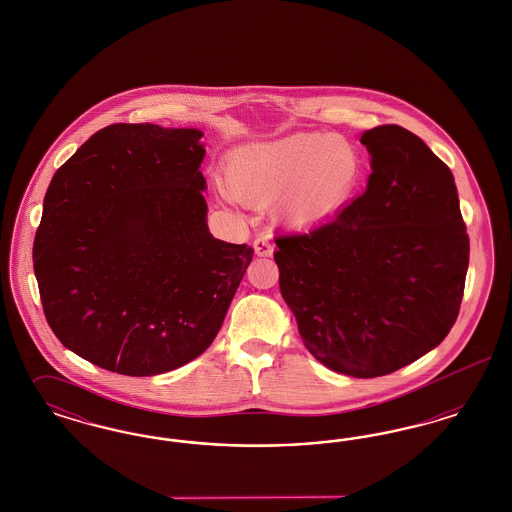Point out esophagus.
<instances>
[{"mask_svg":"<svg viewBox=\"0 0 512 512\" xmlns=\"http://www.w3.org/2000/svg\"><path fill=\"white\" fill-rule=\"evenodd\" d=\"M253 247H255V253H257L259 257H270V255L274 253V245H272V240H270L268 236L257 238V240L253 242Z\"/></svg>","mask_w":512,"mask_h":512,"instance_id":"obj_1","label":"esophagus"}]
</instances>
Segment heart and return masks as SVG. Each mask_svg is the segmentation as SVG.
<instances>
[{
	"label": "heart",
	"instance_id": "obj_1",
	"mask_svg": "<svg viewBox=\"0 0 512 512\" xmlns=\"http://www.w3.org/2000/svg\"><path fill=\"white\" fill-rule=\"evenodd\" d=\"M363 153L343 136L299 134L236 149L228 159L232 192L249 201L280 195V217L297 226L336 213L355 192Z\"/></svg>",
	"mask_w": 512,
	"mask_h": 512
}]
</instances>
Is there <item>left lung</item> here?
Wrapping results in <instances>:
<instances>
[{
    "mask_svg": "<svg viewBox=\"0 0 512 512\" xmlns=\"http://www.w3.org/2000/svg\"><path fill=\"white\" fill-rule=\"evenodd\" d=\"M370 176L332 219L276 236L280 292L311 355L376 378L411 365L453 328L468 270L455 178L413 132L366 130Z\"/></svg>",
    "mask_w": 512,
    "mask_h": 512,
    "instance_id": "8db88e82",
    "label": "left lung"
}]
</instances>
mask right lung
<instances>
[{
    "instance_id": "right-lung-1",
    "label": "right lung",
    "mask_w": 512,
    "mask_h": 512,
    "mask_svg": "<svg viewBox=\"0 0 512 512\" xmlns=\"http://www.w3.org/2000/svg\"><path fill=\"white\" fill-rule=\"evenodd\" d=\"M201 136L111 124L49 182L34 274L53 334L92 365L155 376L219 334L253 249L209 232Z\"/></svg>"
}]
</instances>
